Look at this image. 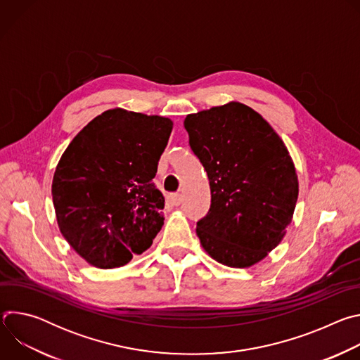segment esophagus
Returning a JSON list of instances; mask_svg holds the SVG:
<instances>
[{
    "instance_id": "34e87169",
    "label": "esophagus",
    "mask_w": 360,
    "mask_h": 360,
    "mask_svg": "<svg viewBox=\"0 0 360 360\" xmlns=\"http://www.w3.org/2000/svg\"><path fill=\"white\" fill-rule=\"evenodd\" d=\"M168 200H169L172 205H175V207H178V205H181V202H182L179 193H171V195L168 196Z\"/></svg>"
}]
</instances>
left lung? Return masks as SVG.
Instances as JSON below:
<instances>
[{"label":"left lung","mask_w":360,"mask_h":360,"mask_svg":"<svg viewBox=\"0 0 360 360\" xmlns=\"http://www.w3.org/2000/svg\"><path fill=\"white\" fill-rule=\"evenodd\" d=\"M184 125L211 186L210 211L196 222L203 249L231 268L259 262L282 240L297 200L285 143L239 102L188 115Z\"/></svg>","instance_id":"obj_1"}]
</instances>
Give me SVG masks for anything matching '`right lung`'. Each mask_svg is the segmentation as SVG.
<instances>
[{"label": "right lung", "instance_id": "add662e5", "mask_svg": "<svg viewBox=\"0 0 360 360\" xmlns=\"http://www.w3.org/2000/svg\"><path fill=\"white\" fill-rule=\"evenodd\" d=\"M171 131L168 118L110 110L63 153L53 181L57 221L88 264L124 266L161 231L165 198L152 179Z\"/></svg>", "mask_w": 360, "mask_h": 360}]
</instances>
